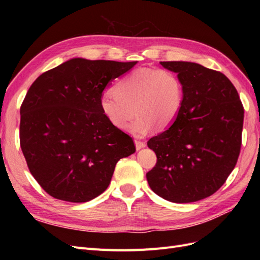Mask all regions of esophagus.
<instances>
[{"label":"esophagus","mask_w":260,"mask_h":260,"mask_svg":"<svg viewBox=\"0 0 260 260\" xmlns=\"http://www.w3.org/2000/svg\"><path fill=\"white\" fill-rule=\"evenodd\" d=\"M135 144H136L137 151H140L141 148H144L145 147V143L144 142H141V141H135Z\"/></svg>","instance_id":"obj_1"}]
</instances>
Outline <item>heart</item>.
<instances>
[{
	"instance_id": "obj_1",
	"label": "heart",
	"mask_w": 260,
	"mask_h": 260,
	"mask_svg": "<svg viewBox=\"0 0 260 260\" xmlns=\"http://www.w3.org/2000/svg\"><path fill=\"white\" fill-rule=\"evenodd\" d=\"M183 99V84L178 75L167 69L140 68L122 78L115 92L102 94L99 105L102 115L119 130L125 128L133 113L137 114L127 131L143 138L155 125L169 128L181 112Z\"/></svg>"
}]
</instances>
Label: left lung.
Instances as JSON below:
<instances>
[{"mask_svg": "<svg viewBox=\"0 0 260 260\" xmlns=\"http://www.w3.org/2000/svg\"><path fill=\"white\" fill-rule=\"evenodd\" d=\"M183 84L176 121L147 146L157 156L149 187L172 203L198 202L218 191L238 161L244 119L239 93L228 78L191 61H161Z\"/></svg>", "mask_w": 260, "mask_h": 260, "instance_id": "8db88e82", "label": "left lung"}]
</instances>
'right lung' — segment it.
Wrapping results in <instances>:
<instances>
[{
  "label": "right lung",
  "mask_w": 260,
  "mask_h": 260,
  "mask_svg": "<svg viewBox=\"0 0 260 260\" xmlns=\"http://www.w3.org/2000/svg\"><path fill=\"white\" fill-rule=\"evenodd\" d=\"M138 61L72 58L42 74L20 107V147L31 175L53 198L84 203L108 187L133 140L107 121L100 98Z\"/></svg>",
  "instance_id": "right-lung-1"
}]
</instances>
